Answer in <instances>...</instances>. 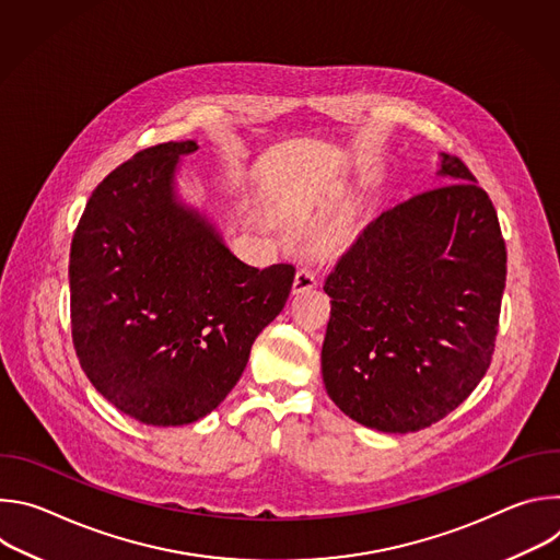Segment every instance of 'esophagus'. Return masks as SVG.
<instances>
[{
  "label": "esophagus",
  "mask_w": 560,
  "mask_h": 560,
  "mask_svg": "<svg viewBox=\"0 0 560 560\" xmlns=\"http://www.w3.org/2000/svg\"><path fill=\"white\" fill-rule=\"evenodd\" d=\"M316 285V272L312 268H299L296 275H294V283H292V290L299 294V292H305V290H312Z\"/></svg>",
  "instance_id": "34e87169"
}]
</instances>
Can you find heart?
I'll list each match as a JSON object with an SVG mask.
<instances>
[{"mask_svg":"<svg viewBox=\"0 0 560 560\" xmlns=\"http://www.w3.org/2000/svg\"><path fill=\"white\" fill-rule=\"evenodd\" d=\"M346 238V228L343 225H335L328 234H326V244L328 246H337V244H341Z\"/></svg>","mask_w":560,"mask_h":560,"instance_id":"1","label":"heart"}]
</instances>
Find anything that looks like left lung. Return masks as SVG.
Segmentation results:
<instances>
[{"mask_svg":"<svg viewBox=\"0 0 560 560\" xmlns=\"http://www.w3.org/2000/svg\"><path fill=\"white\" fill-rule=\"evenodd\" d=\"M452 182L381 212L326 279L322 350L337 408L378 432H419L486 376L499 332L508 253L488 192L458 156Z\"/></svg>","mask_w":560,"mask_h":560,"instance_id":"1","label":"left lung"}]
</instances>
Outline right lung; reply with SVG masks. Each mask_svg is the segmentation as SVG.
<instances>
[{"instance_id":"right-lung-1","label":"right lung","mask_w":560,"mask_h":560,"mask_svg":"<svg viewBox=\"0 0 560 560\" xmlns=\"http://www.w3.org/2000/svg\"><path fill=\"white\" fill-rule=\"evenodd\" d=\"M195 141L137 152L91 195L70 246V324L82 370L124 415L186 425L244 374L259 332L283 310L294 266L253 268L177 199Z\"/></svg>"}]
</instances>
